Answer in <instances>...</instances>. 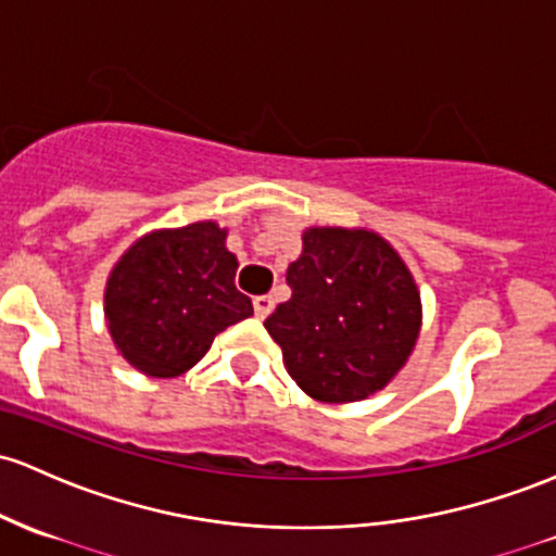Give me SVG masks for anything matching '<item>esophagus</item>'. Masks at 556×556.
Masks as SVG:
<instances>
[{"label":"esophagus","mask_w":556,"mask_h":556,"mask_svg":"<svg viewBox=\"0 0 556 556\" xmlns=\"http://www.w3.org/2000/svg\"><path fill=\"white\" fill-rule=\"evenodd\" d=\"M253 311H255V316H258V319H266V316L274 311V298H268V295L253 298Z\"/></svg>","instance_id":"obj_1"}]
</instances>
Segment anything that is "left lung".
<instances>
[{"label":"left lung","instance_id":"8db88e82","mask_svg":"<svg viewBox=\"0 0 556 556\" xmlns=\"http://www.w3.org/2000/svg\"><path fill=\"white\" fill-rule=\"evenodd\" d=\"M288 285L292 298L264 327L303 393L321 404H353L404 369L422 329V298L386 237L308 227Z\"/></svg>","mask_w":556,"mask_h":556}]
</instances>
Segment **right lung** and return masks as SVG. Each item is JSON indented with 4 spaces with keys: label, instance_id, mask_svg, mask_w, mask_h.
Here are the masks:
<instances>
[{
    "label": "right lung",
    "instance_id": "obj_1",
    "mask_svg": "<svg viewBox=\"0 0 556 556\" xmlns=\"http://www.w3.org/2000/svg\"><path fill=\"white\" fill-rule=\"evenodd\" d=\"M237 255L227 229L194 222L139 237L105 285V321L115 351L155 380L185 375L218 332L248 319L253 303L235 288Z\"/></svg>",
    "mask_w": 556,
    "mask_h": 556
}]
</instances>
